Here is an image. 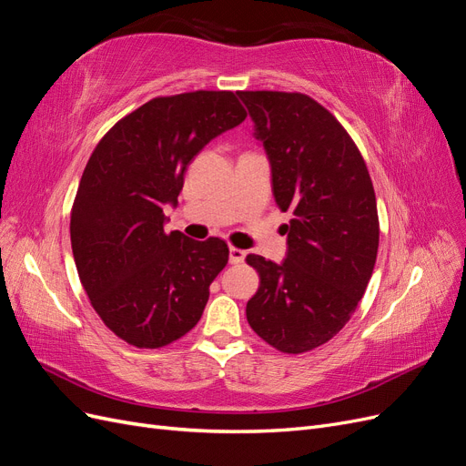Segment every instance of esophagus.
Wrapping results in <instances>:
<instances>
[{
  "instance_id": "esophagus-1",
  "label": "esophagus",
  "mask_w": 466,
  "mask_h": 466,
  "mask_svg": "<svg viewBox=\"0 0 466 466\" xmlns=\"http://www.w3.org/2000/svg\"><path fill=\"white\" fill-rule=\"evenodd\" d=\"M247 257V252L243 248H237V247H229V262L231 264H238L243 262Z\"/></svg>"
}]
</instances>
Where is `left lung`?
<instances>
[{"instance_id": "1", "label": "left lung", "mask_w": 466, "mask_h": 466, "mask_svg": "<svg viewBox=\"0 0 466 466\" xmlns=\"http://www.w3.org/2000/svg\"><path fill=\"white\" fill-rule=\"evenodd\" d=\"M272 168L284 262L248 255L260 276L247 320L264 342L303 354L344 329L368 288L379 248L375 190L354 139L303 93L238 91Z\"/></svg>"}]
</instances>
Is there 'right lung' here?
<instances>
[{"instance_id": "right-lung-1", "label": "right lung", "mask_w": 466, "mask_h": 466, "mask_svg": "<svg viewBox=\"0 0 466 466\" xmlns=\"http://www.w3.org/2000/svg\"><path fill=\"white\" fill-rule=\"evenodd\" d=\"M245 118L231 91L157 96L91 153L69 221L74 260L96 315L128 344L163 348L200 320L229 248L165 233L163 208L178 204L196 155Z\"/></svg>"}]
</instances>
